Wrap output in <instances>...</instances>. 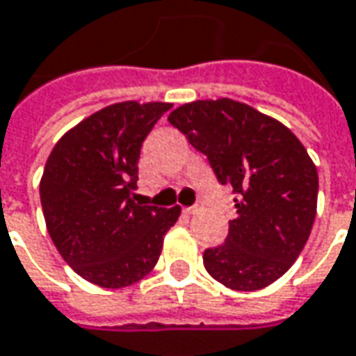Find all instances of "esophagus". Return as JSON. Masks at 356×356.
<instances>
[{
	"mask_svg": "<svg viewBox=\"0 0 356 356\" xmlns=\"http://www.w3.org/2000/svg\"><path fill=\"white\" fill-rule=\"evenodd\" d=\"M183 212H185V214H188V216H191V214H198V212H200V207H198V204H195V207H191V209H185Z\"/></svg>",
	"mask_w": 356,
	"mask_h": 356,
	"instance_id": "34e87169",
	"label": "esophagus"
}]
</instances>
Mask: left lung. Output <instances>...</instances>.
I'll return each mask as SVG.
<instances>
[{"mask_svg":"<svg viewBox=\"0 0 356 356\" xmlns=\"http://www.w3.org/2000/svg\"><path fill=\"white\" fill-rule=\"evenodd\" d=\"M168 120L238 195L226 241L204 269L232 290H261L298 259L318 209V169L289 127L228 97L193 101Z\"/></svg>","mask_w":356,"mask_h":356,"instance_id":"left-lung-1","label":"left lung"}]
</instances>
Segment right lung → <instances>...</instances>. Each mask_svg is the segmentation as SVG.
I'll return each mask as SVG.
<instances>
[{
    "label": "right lung",
    "mask_w": 356,
    "mask_h": 356,
    "mask_svg": "<svg viewBox=\"0 0 356 356\" xmlns=\"http://www.w3.org/2000/svg\"><path fill=\"white\" fill-rule=\"evenodd\" d=\"M171 103L122 101L70 128L52 147L40 179L50 239L79 277L124 289L156 267L163 236L181 207L136 202L140 147Z\"/></svg>",
    "instance_id": "1"
}]
</instances>
